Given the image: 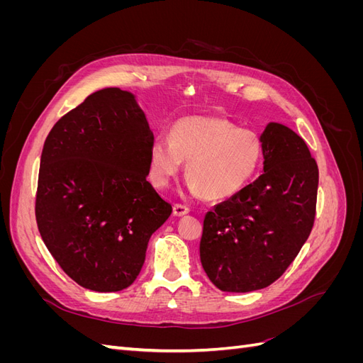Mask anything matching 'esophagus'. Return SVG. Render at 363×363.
I'll return each mask as SVG.
<instances>
[{"mask_svg": "<svg viewBox=\"0 0 363 363\" xmlns=\"http://www.w3.org/2000/svg\"><path fill=\"white\" fill-rule=\"evenodd\" d=\"M189 213V208L183 204H174L172 207V215L174 216H184Z\"/></svg>", "mask_w": 363, "mask_h": 363, "instance_id": "34e87169", "label": "esophagus"}]
</instances>
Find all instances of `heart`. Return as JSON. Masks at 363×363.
<instances>
[{
    "label": "heart",
    "instance_id": "1",
    "mask_svg": "<svg viewBox=\"0 0 363 363\" xmlns=\"http://www.w3.org/2000/svg\"><path fill=\"white\" fill-rule=\"evenodd\" d=\"M263 157L260 138L223 116H186L171 127L169 140L148 151V177L164 189L186 162L192 195L219 201L242 191L256 177Z\"/></svg>",
    "mask_w": 363,
    "mask_h": 363
}]
</instances>
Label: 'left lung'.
Returning a JSON list of instances; mask_svg holds the SVG:
<instances>
[{"instance_id":"obj_1","label":"left lung","mask_w":363,"mask_h":363,"mask_svg":"<svg viewBox=\"0 0 363 363\" xmlns=\"http://www.w3.org/2000/svg\"><path fill=\"white\" fill-rule=\"evenodd\" d=\"M260 140L263 174L204 216L201 265L224 292L263 289L281 277L315 221L318 164L306 142L277 123Z\"/></svg>"}]
</instances>
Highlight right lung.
<instances>
[{
    "label": "right lung",
    "instance_id": "add662e5",
    "mask_svg": "<svg viewBox=\"0 0 363 363\" xmlns=\"http://www.w3.org/2000/svg\"><path fill=\"white\" fill-rule=\"evenodd\" d=\"M155 136L133 94H91L43 144L36 194L42 240L65 274L95 292L136 280L172 207L147 180Z\"/></svg>",
    "mask_w": 363,
    "mask_h": 363
}]
</instances>
